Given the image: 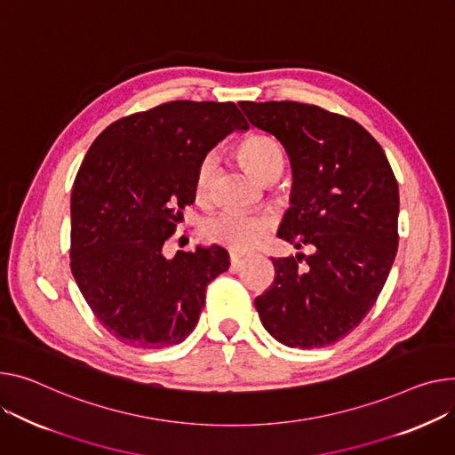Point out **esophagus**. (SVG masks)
<instances>
[{"mask_svg":"<svg viewBox=\"0 0 455 455\" xmlns=\"http://www.w3.org/2000/svg\"><path fill=\"white\" fill-rule=\"evenodd\" d=\"M243 261H245V256H243V254L230 252V268H232V270H237Z\"/></svg>","mask_w":455,"mask_h":455,"instance_id":"esophagus-1","label":"esophagus"}]
</instances>
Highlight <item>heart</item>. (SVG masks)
Wrapping results in <instances>:
<instances>
[{"mask_svg":"<svg viewBox=\"0 0 455 455\" xmlns=\"http://www.w3.org/2000/svg\"><path fill=\"white\" fill-rule=\"evenodd\" d=\"M239 159L261 183H272L283 172V149L270 135L256 133L247 137L237 148ZM216 172V156L206 154L196 172L194 192L197 201H206ZM270 232V223L259 216L241 214V212H221L208 218L201 234L210 243L230 251H249Z\"/></svg>","mask_w":455,"mask_h":455,"instance_id":"1","label":"heart"}]
</instances>
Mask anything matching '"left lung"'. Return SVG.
Wrapping results in <instances>:
<instances>
[{"instance_id": "8db88e82", "label": "left lung", "mask_w": 455, "mask_h": 455, "mask_svg": "<svg viewBox=\"0 0 455 455\" xmlns=\"http://www.w3.org/2000/svg\"><path fill=\"white\" fill-rule=\"evenodd\" d=\"M239 106L291 159L292 206L278 235L313 249L272 258L276 276L256 298L258 315L289 347L331 346L364 320L387 280L399 247L397 179L380 144L349 116L292 100Z\"/></svg>"}]
</instances>
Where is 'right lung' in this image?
Instances as JSON below:
<instances>
[{
    "instance_id": "add662e5",
    "label": "right lung",
    "mask_w": 455,
    "mask_h": 455,
    "mask_svg": "<svg viewBox=\"0 0 455 455\" xmlns=\"http://www.w3.org/2000/svg\"><path fill=\"white\" fill-rule=\"evenodd\" d=\"M234 130H249L234 102L173 100L115 120L85 154L71 194V272L123 344L183 342L208 283L228 268L223 247L166 259L163 245L196 199L201 159Z\"/></svg>"
}]
</instances>
